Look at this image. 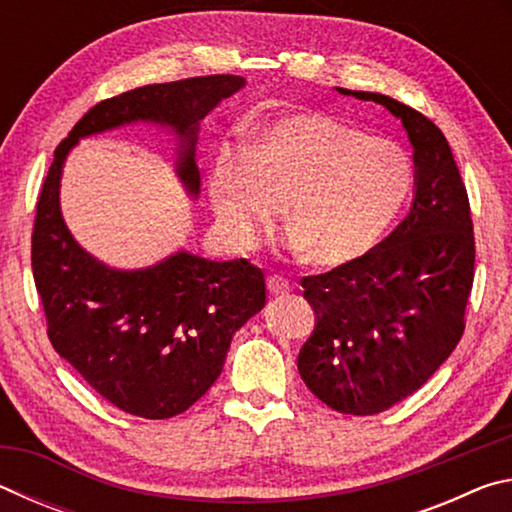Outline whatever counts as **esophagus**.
I'll return each instance as SVG.
<instances>
[{
  "instance_id": "34e87169",
  "label": "esophagus",
  "mask_w": 512,
  "mask_h": 512,
  "mask_svg": "<svg viewBox=\"0 0 512 512\" xmlns=\"http://www.w3.org/2000/svg\"><path fill=\"white\" fill-rule=\"evenodd\" d=\"M268 291H271L273 296H284V293L291 291V282L282 275H271L268 277Z\"/></svg>"
}]
</instances>
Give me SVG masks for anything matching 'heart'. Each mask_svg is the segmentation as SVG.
Here are the masks:
<instances>
[{"label": "heart", "instance_id": "1", "mask_svg": "<svg viewBox=\"0 0 512 512\" xmlns=\"http://www.w3.org/2000/svg\"><path fill=\"white\" fill-rule=\"evenodd\" d=\"M207 180L232 248H253L287 201V244L309 250L311 262L339 266L386 235L411 192L413 164L388 137L300 112L253 126L246 144H221Z\"/></svg>", "mask_w": 512, "mask_h": 512}]
</instances>
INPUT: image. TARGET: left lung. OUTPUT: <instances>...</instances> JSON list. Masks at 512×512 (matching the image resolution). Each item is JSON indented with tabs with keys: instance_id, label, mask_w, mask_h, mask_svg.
Returning <instances> with one entry per match:
<instances>
[{
	"instance_id": "obj_1",
	"label": "left lung",
	"mask_w": 512,
	"mask_h": 512,
	"mask_svg": "<svg viewBox=\"0 0 512 512\" xmlns=\"http://www.w3.org/2000/svg\"><path fill=\"white\" fill-rule=\"evenodd\" d=\"M336 90L381 103L402 119L413 146L415 194L404 221L370 253L302 277L316 327L298 354V370L329 409L375 415L418 391L461 341L474 232L443 131L386 94Z\"/></svg>"
}]
</instances>
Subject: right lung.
<instances>
[{
  "label": "right lung",
  "mask_w": 512,
  "mask_h": 512,
  "mask_svg": "<svg viewBox=\"0 0 512 512\" xmlns=\"http://www.w3.org/2000/svg\"><path fill=\"white\" fill-rule=\"evenodd\" d=\"M244 85V76H194L101 101L58 144L42 185L31 266L49 341L101 397L140 418H173L210 391L232 334L266 305L264 273L248 259L212 262L187 250L137 271L106 266L60 214L63 164L83 137L146 121L176 133V173L198 196V126Z\"/></svg>",
  "instance_id": "add662e5"
}]
</instances>
